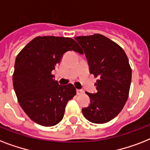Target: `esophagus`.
Here are the masks:
<instances>
[{"mask_svg":"<svg viewBox=\"0 0 150 150\" xmlns=\"http://www.w3.org/2000/svg\"><path fill=\"white\" fill-rule=\"evenodd\" d=\"M76 91H77L78 95H82V94H83V93H84V91H83L82 89H77Z\"/></svg>","mask_w":150,"mask_h":150,"instance_id":"34e87169","label":"esophagus"}]
</instances>
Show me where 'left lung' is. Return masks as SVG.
Listing matches in <instances>:
<instances>
[{"label": "left lung", "instance_id": "8db88e82", "mask_svg": "<svg viewBox=\"0 0 150 150\" xmlns=\"http://www.w3.org/2000/svg\"><path fill=\"white\" fill-rule=\"evenodd\" d=\"M75 40L84 50L89 71L98 78L96 93L82 114L90 122L104 124L114 119L123 109L128 98L132 68L122 48L101 34L77 36Z\"/></svg>", "mask_w": 150, "mask_h": 150}]
</instances>
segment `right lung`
Segmentation results:
<instances>
[{"label":"right lung","instance_id":"right-lung-1","mask_svg":"<svg viewBox=\"0 0 150 150\" xmlns=\"http://www.w3.org/2000/svg\"><path fill=\"white\" fill-rule=\"evenodd\" d=\"M68 50L82 54L73 39L37 36L18 54L13 73V86L20 106L29 118L46 127L63 119L68 100L76 94L72 84L59 85L52 71Z\"/></svg>","mask_w":150,"mask_h":150}]
</instances>
